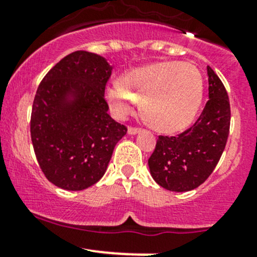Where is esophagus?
I'll use <instances>...</instances> for the list:
<instances>
[{"mask_svg":"<svg viewBox=\"0 0 257 257\" xmlns=\"http://www.w3.org/2000/svg\"><path fill=\"white\" fill-rule=\"evenodd\" d=\"M141 132V128H134V126H129L128 128V133L131 134V136H134V134L139 133Z\"/></svg>","mask_w":257,"mask_h":257,"instance_id":"1","label":"esophagus"}]
</instances>
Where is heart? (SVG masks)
<instances>
[{"label": "heart", "mask_w": 257, "mask_h": 257, "mask_svg": "<svg viewBox=\"0 0 257 257\" xmlns=\"http://www.w3.org/2000/svg\"><path fill=\"white\" fill-rule=\"evenodd\" d=\"M204 97V77L198 67L181 62H153L129 72L108 88L107 98L120 116L136 110L163 133H175L193 123Z\"/></svg>", "instance_id": "heart-1"}]
</instances>
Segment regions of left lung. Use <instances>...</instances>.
I'll return each mask as SVG.
<instances>
[{
	"label": "left lung",
	"instance_id": "8db88e82",
	"mask_svg": "<svg viewBox=\"0 0 257 257\" xmlns=\"http://www.w3.org/2000/svg\"><path fill=\"white\" fill-rule=\"evenodd\" d=\"M209 100L191 128L160 136L148 160L153 179L170 191L193 190L210 177L221 158L230 129V103L224 84L208 66Z\"/></svg>",
	"mask_w": 257,
	"mask_h": 257
}]
</instances>
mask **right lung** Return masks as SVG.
<instances>
[{"mask_svg":"<svg viewBox=\"0 0 257 257\" xmlns=\"http://www.w3.org/2000/svg\"><path fill=\"white\" fill-rule=\"evenodd\" d=\"M107 59L76 51L42 79L31 114V139L46 178L64 190H83L104 175L126 126L108 114Z\"/></svg>","mask_w":257,"mask_h":257,"instance_id":"add662e5","label":"right lung"}]
</instances>
